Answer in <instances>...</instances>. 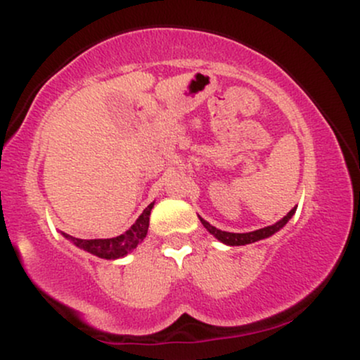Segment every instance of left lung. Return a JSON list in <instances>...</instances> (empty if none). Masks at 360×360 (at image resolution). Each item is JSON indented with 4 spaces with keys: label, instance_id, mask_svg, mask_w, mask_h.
Returning <instances> with one entry per match:
<instances>
[{
    "label": "left lung",
    "instance_id": "8db88e82",
    "mask_svg": "<svg viewBox=\"0 0 360 360\" xmlns=\"http://www.w3.org/2000/svg\"><path fill=\"white\" fill-rule=\"evenodd\" d=\"M295 214V208L289 212L286 217L283 218V220H279L278 223H274V225L271 226H264V229H259V230H254V232H249V233H230V232H223V230H218L214 229L213 225H210L208 221L203 220V218L200 217L201 223H203V226L206 230H208L210 233L214 235V237L218 238V240L226 243V245H247V243H254L257 240H262V238H267L271 237V235H274L276 232H279L281 229H283L284 225L289 221V218Z\"/></svg>",
    "mask_w": 360,
    "mask_h": 360
}]
</instances>
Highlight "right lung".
Listing matches in <instances>:
<instances>
[{
  "mask_svg": "<svg viewBox=\"0 0 360 360\" xmlns=\"http://www.w3.org/2000/svg\"><path fill=\"white\" fill-rule=\"evenodd\" d=\"M152 206L150 203L143 210V213L137 218V221L127 230L125 233L118 235L113 238H93V240H82V238L71 237V235L64 233V237L68 240H71L74 245L79 247V249L89 252V254L98 255L101 259H118L127 255L128 252H131L140 242L146 238L147 230H148V217H150Z\"/></svg>",
  "mask_w": 360,
  "mask_h": 360,
  "instance_id": "1",
  "label": "right lung"
}]
</instances>
